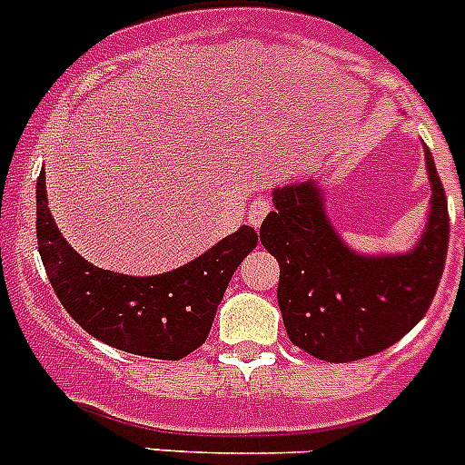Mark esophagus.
<instances>
[{"label":"esophagus","instance_id":"esophagus-1","mask_svg":"<svg viewBox=\"0 0 465 465\" xmlns=\"http://www.w3.org/2000/svg\"><path fill=\"white\" fill-rule=\"evenodd\" d=\"M270 209H272V204H270V200H262V197H256L252 204H249V212H246V219H249V223L253 225V228H261L262 219L268 216Z\"/></svg>","mask_w":465,"mask_h":465}]
</instances>
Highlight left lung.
Instances as JSON below:
<instances>
[{
    "label": "left lung",
    "instance_id": "left-lung-1",
    "mask_svg": "<svg viewBox=\"0 0 465 465\" xmlns=\"http://www.w3.org/2000/svg\"><path fill=\"white\" fill-rule=\"evenodd\" d=\"M430 200L417 244L402 253H361L342 240L316 179L272 188L262 246L279 262L277 300L295 347L349 363L396 344L430 307L445 270L447 197L424 146Z\"/></svg>",
    "mask_w": 465,
    "mask_h": 465
}]
</instances>
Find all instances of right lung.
I'll use <instances>...</instances> for the list:
<instances>
[{"instance_id":"add662e5","label":"right lung","mask_w":465,"mask_h":465,"mask_svg":"<svg viewBox=\"0 0 465 465\" xmlns=\"http://www.w3.org/2000/svg\"><path fill=\"white\" fill-rule=\"evenodd\" d=\"M36 240L48 282L74 322L109 347L163 361L204 344L228 282L258 244L256 230L242 225L172 272L130 277L102 270L57 230L44 172L36 182Z\"/></svg>"}]
</instances>
